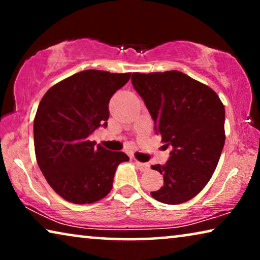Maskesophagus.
<instances>
[{
	"mask_svg": "<svg viewBox=\"0 0 260 260\" xmlns=\"http://www.w3.org/2000/svg\"><path fill=\"white\" fill-rule=\"evenodd\" d=\"M135 165H136V167L141 170V172H147V170H149V168H150V166H149L148 163H142V162L135 161Z\"/></svg>",
	"mask_w": 260,
	"mask_h": 260,
	"instance_id": "obj_1",
	"label": "esophagus"
}]
</instances>
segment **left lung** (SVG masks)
<instances>
[{
  "label": "left lung",
  "instance_id": "obj_1",
  "mask_svg": "<svg viewBox=\"0 0 260 260\" xmlns=\"http://www.w3.org/2000/svg\"><path fill=\"white\" fill-rule=\"evenodd\" d=\"M131 83L144 101L166 147H172L163 186L151 197L179 205L204 189L218 166L225 144V108L207 85L179 71L133 73Z\"/></svg>",
  "mask_w": 260,
  "mask_h": 260
}]
</instances>
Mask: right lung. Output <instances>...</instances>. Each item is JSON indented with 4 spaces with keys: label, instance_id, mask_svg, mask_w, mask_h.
<instances>
[{
    "label": "right lung",
    "instance_id": "add662e5",
    "mask_svg": "<svg viewBox=\"0 0 260 260\" xmlns=\"http://www.w3.org/2000/svg\"><path fill=\"white\" fill-rule=\"evenodd\" d=\"M130 73L87 70L46 92L34 119L39 168L56 194L73 204H93L112 189L122 151H110L88 136L108 126L109 102Z\"/></svg>",
    "mask_w": 260,
    "mask_h": 260
}]
</instances>
